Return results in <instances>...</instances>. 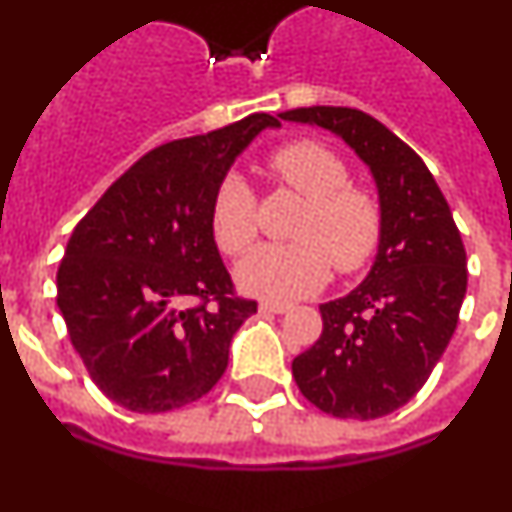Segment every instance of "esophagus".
Segmentation results:
<instances>
[{
    "mask_svg": "<svg viewBox=\"0 0 512 512\" xmlns=\"http://www.w3.org/2000/svg\"><path fill=\"white\" fill-rule=\"evenodd\" d=\"M262 313H288L293 310V303H285V300H262L260 303Z\"/></svg>",
    "mask_w": 512,
    "mask_h": 512,
    "instance_id": "34e87169",
    "label": "esophagus"
}]
</instances>
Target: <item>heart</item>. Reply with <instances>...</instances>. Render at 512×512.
Masks as SVG:
<instances>
[{
	"label": "heart",
	"mask_w": 512,
	"mask_h": 512,
	"mask_svg": "<svg viewBox=\"0 0 512 512\" xmlns=\"http://www.w3.org/2000/svg\"><path fill=\"white\" fill-rule=\"evenodd\" d=\"M267 169L305 199L290 245H262L237 267V283L260 298L315 293L331 275L364 270L381 247L384 209L364 186L351 184L348 164L318 141H290L267 156ZM219 250L237 257L257 237V202L237 174L219 181L209 209Z\"/></svg>",
	"instance_id": "b5f03b06"
}]
</instances>
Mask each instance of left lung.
Segmentation results:
<instances>
[{
	"mask_svg": "<svg viewBox=\"0 0 512 512\" xmlns=\"http://www.w3.org/2000/svg\"><path fill=\"white\" fill-rule=\"evenodd\" d=\"M341 136L369 164L384 237L369 278L321 305L323 333L293 361L300 394L338 419L404 407L442 358L467 290V255L450 204L414 148L356 108L280 113Z\"/></svg>",
	"mask_w": 512,
	"mask_h": 512,
	"instance_id": "left-lung-1",
	"label": "left lung"
}]
</instances>
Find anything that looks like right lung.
I'll return each mask as SVG.
<instances>
[{"label":"right lung","mask_w":512,"mask_h":512,"mask_svg":"<svg viewBox=\"0 0 512 512\" xmlns=\"http://www.w3.org/2000/svg\"><path fill=\"white\" fill-rule=\"evenodd\" d=\"M267 126L278 118L252 113L148 151L73 229L57 308L90 379L131 412L202 399L227 369L237 328L257 313L234 290L209 209L232 161Z\"/></svg>","instance_id":"obj_1"}]
</instances>
